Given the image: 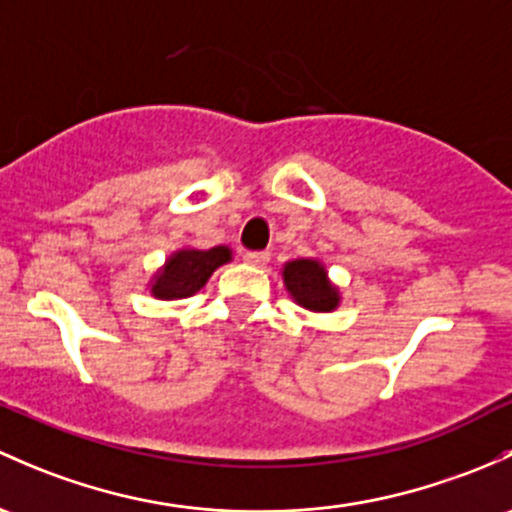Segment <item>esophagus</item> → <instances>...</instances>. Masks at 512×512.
<instances>
[{"label":"esophagus","mask_w":512,"mask_h":512,"mask_svg":"<svg viewBox=\"0 0 512 512\" xmlns=\"http://www.w3.org/2000/svg\"><path fill=\"white\" fill-rule=\"evenodd\" d=\"M242 260L252 267H262L270 262V252H245V255H242Z\"/></svg>","instance_id":"34e87169"}]
</instances>
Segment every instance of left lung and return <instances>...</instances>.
I'll use <instances>...</instances> for the list:
<instances>
[{"label": "left lung", "instance_id": "left-lung-1", "mask_svg": "<svg viewBox=\"0 0 512 512\" xmlns=\"http://www.w3.org/2000/svg\"><path fill=\"white\" fill-rule=\"evenodd\" d=\"M284 287L294 304L304 306L306 311L328 314L341 304V289L328 279L326 265L319 257H299L282 267Z\"/></svg>", "mask_w": 512, "mask_h": 512}]
</instances>
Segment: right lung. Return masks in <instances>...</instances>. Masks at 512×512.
I'll use <instances>...</instances> for the list:
<instances>
[{
  "instance_id": "add662e5",
  "label": "right lung",
  "mask_w": 512,
  "mask_h": 512,
  "mask_svg": "<svg viewBox=\"0 0 512 512\" xmlns=\"http://www.w3.org/2000/svg\"><path fill=\"white\" fill-rule=\"evenodd\" d=\"M233 260V250L228 245L211 247V250H196V247H181L166 257L164 265L154 272L149 282V294L161 301L188 299L206 287L211 274L218 267Z\"/></svg>"
}]
</instances>
